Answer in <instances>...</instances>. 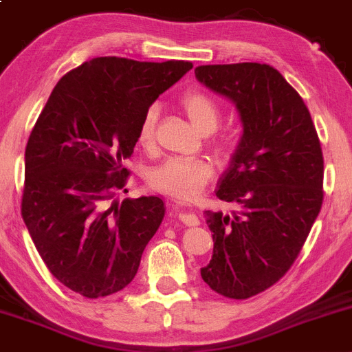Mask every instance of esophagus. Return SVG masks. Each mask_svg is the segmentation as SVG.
<instances>
[{
  "mask_svg": "<svg viewBox=\"0 0 352 352\" xmlns=\"http://www.w3.org/2000/svg\"><path fill=\"white\" fill-rule=\"evenodd\" d=\"M179 219L186 226H197L199 225V218H197V216L192 214V212L184 211V209H180V211H179Z\"/></svg>",
  "mask_w": 352,
  "mask_h": 352,
  "instance_id": "34e87169",
  "label": "esophagus"
}]
</instances>
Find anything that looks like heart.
Here are the masks:
<instances>
[{
	"label": "heart",
	"instance_id": "b5f03b06",
	"mask_svg": "<svg viewBox=\"0 0 352 352\" xmlns=\"http://www.w3.org/2000/svg\"><path fill=\"white\" fill-rule=\"evenodd\" d=\"M179 105L190 119V122L197 127L201 133H209L218 126L221 119V105L218 100L202 90H187L180 95ZM160 109L158 105H150L144 110L141 117L140 127H138V143L143 148L153 146L156 122H158ZM233 136L230 133H221L214 138V146L218 151H226L232 146ZM212 163L208 158L201 156H170L165 162L160 163L156 168L151 170L150 184L151 187L163 194L190 201L197 197L208 186L209 179L212 177Z\"/></svg>",
	"mask_w": 352,
	"mask_h": 352
}]
</instances>
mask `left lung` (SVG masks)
I'll return each mask as SVG.
<instances>
[{
	"label": "left lung",
	"instance_id": "left-lung-1",
	"mask_svg": "<svg viewBox=\"0 0 352 352\" xmlns=\"http://www.w3.org/2000/svg\"><path fill=\"white\" fill-rule=\"evenodd\" d=\"M196 78L235 104L243 126L216 189L239 211H206L214 247L201 276L216 293L247 300L289 271L320 212V140L303 98L272 66H197Z\"/></svg>",
	"mask_w": 352,
	"mask_h": 352
}]
</instances>
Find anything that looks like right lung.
<instances>
[{
	"label": "right lung",
	"instance_id": "1",
	"mask_svg": "<svg viewBox=\"0 0 352 352\" xmlns=\"http://www.w3.org/2000/svg\"><path fill=\"white\" fill-rule=\"evenodd\" d=\"M192 63L95 58L66 73L27 148L22 216L51 274L87 298L124 289L165 216L160 197L119 202L144 110Z\"/></svg>",
	"mask_w": 352,
	"mask_h": 352
}]
</instances>
